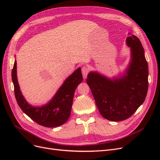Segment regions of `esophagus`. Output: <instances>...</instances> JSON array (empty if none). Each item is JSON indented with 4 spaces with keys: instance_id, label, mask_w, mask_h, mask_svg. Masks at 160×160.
<instances>
[{
    "instance_id": "obj_1",
    "label": "esophagus",
    "mask_w": 160,
    "mask_h": 160,
    "mask_svg": "<svg viewBox=\"0 0 160 160\" xmlns=\"http://www.w3.org/2000/svg\"><path fill=\"white\" fill-rule=\"evenodd\" d=\"M82 74H83V78H87V76H88V74L89 73V69L86 66L83 67L82 68Z\"/></svg>"
}]
</instances>
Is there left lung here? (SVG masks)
<instances>
[{
  "instance_id": "8db88e82",
  "label": "left lung",
  "mask_w": 160,
  "mask_h": 160,
  "mask_svg": "<svg viewBox=\"0 0 160 160\" xmlns=\"http://www.w3.org/2000/svg\"><path fill=\"white\" fill-rule=\"evenodd\" d=\"M126 43L130 48L131 59L124 74L109 78L91 71L86 80L100 113L112 121L129 118L143 103L148 91V69L144 48L134 35L128 36Z\"/></svg>"
}]
</instances>
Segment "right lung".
I'll use <instances>...</instances> for the list:
<instances>
[{"mask_svg":"<svg viewBox=\"0 0 160 160\" xmlns=\"http://www.w3.org/2000/svg\"><path fill=\"white\" fill-rule=\"evenodd\" d=\"M12 78L15 98L22 112L38 124L48 128L60 127L68 120L75 89L83 80L81 68L79 67L65 79L48 103L36 107L30 105L21 93L17 77L16 60L12 72Z\"/></svg>","mask_w":160,"mask_h":160,"instance_id":"obj_1","label":"right lung"}]
</instances>
